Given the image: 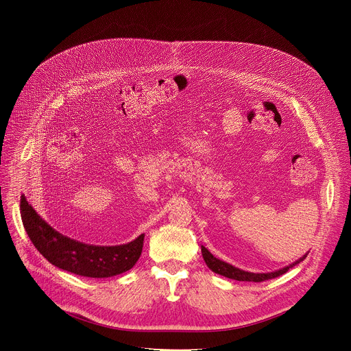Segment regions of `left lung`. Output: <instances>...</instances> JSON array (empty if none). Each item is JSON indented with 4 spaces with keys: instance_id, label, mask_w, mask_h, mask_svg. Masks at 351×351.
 I'll return each instance as SVG.
<instances>
[{
    "instance_id": "1",
    "label": "left lung",
    "mask_w": 351,
    "mask_h": 351,
    "mask_svg": "<svg viewBox=\"0 0 351 351\" xmlns=\"http://www.w3.org/2000/svg\"><path fill=\"white\" fill-rule=\"evenodd\" d=\"M201 252H202V258L206 263V266L215 271L216 274H220V276H224L227 278H231V280H237V281H252V282H262V281H266V280H270V278H276V277H280L282 276L284 273H287L289 270V267L300 263L302 259H305L306 254L300 258L299 261H296L295 263L287 266V267H282L280 270H276V271H271V273H250V271H245V270H241L224 261H220L217 259L216 256H213L209 251L206 250L204 246H201Z\"/></svg>"
}]
</instances>
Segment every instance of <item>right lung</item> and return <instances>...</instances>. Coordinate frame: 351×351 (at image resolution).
<instances>
[{
	"label": "right lung",
	"instance_id": "add662e5",
	"mask_svg": "<svg viewBox=\"0 0 351 351\" xmlns=\"http://www.w3.org/2000/svg\"><path fill=\"white\" fill-rule=\"evenodd\" d=\"M20 208L24 228L34 246L62 270L84 277L106 278L132 269L142 254L143 234L120 246L86 245L53 230L24 197H21Z\"/></svg>",
	"mask_w": 351,
	"mask_h": 351
}]
</instances>
